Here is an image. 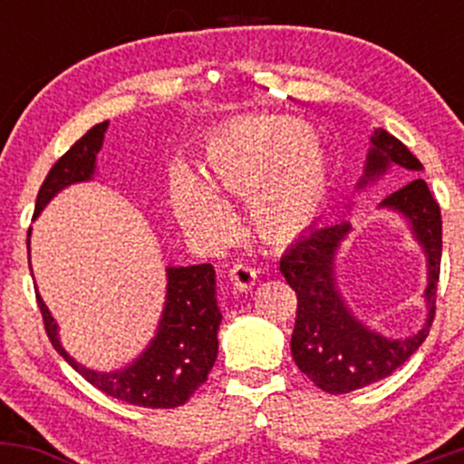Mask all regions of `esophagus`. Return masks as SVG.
<instances>
[{
    "mask_svg": "<svg viewBox=\"0 0 464 464\" xmlns=\"http://www.w3.org/2000/svg\"><path fill=\"white\" fill-rule=\"evenodd\" d=\"M228 279H231V284L239 287V290H248V287L255 285V281H257V270L248 264H236L228 270Z\"/></svg>",
    "mask_w": 464,
    "mask_h": 464,
    "instance_id": "obj_1",
    "label": "esophagus"
}]
</instances>
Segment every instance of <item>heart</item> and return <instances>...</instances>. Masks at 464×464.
I'll return each mask as SVG.
<instances>
[{
    "label": "heart",
    "mask_w": 464,
    "mask_h": 464,
    "mask_svg": "<svg viewBox=\"0 0 464 464\" xmlns=\"http://www.w3.org/2000/svg\"><path fill=\"white\" fill-rule=\"evenodd\" d=\"M216 185L253 194V220L268 239L295 237L321 211L329 165L312 130L299 120L257 117L220 130L207 148ZM174 211L189 236L222 242L233 228L220 196L198 177L179 169L172 179Z\"/></svg>",
    "instance_id": "heart-1"
}]
</instances>
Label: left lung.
<instances>
[{
    "instance_id": "left-lung-1",
    "label": "left lung",
    "mask_w": 464,
    "mask_h": 464,
    "mask_svg": "<svg viewBox=\"0 0 464 464\" xmlns=\"http://www.w3.org/2000/svg\"><path fill=\"white\" fill-rule=\"evenodd\" d=\"M391 165L410 172L423 169L419 159L397 137L384 129H375L358 189L384 177ZM380 207L406 218L428 259V287L423 292L428 316L419 332L406 338H386L366 327L344 303L335 284V253L351 233L349 220L312 225L285 250L279 264L281 275L296 292V323L290 340L292 358L301 372L332 395L358 391L397 371L423 344L434 321L443 250L439 202L434 200L428 183L414 177L401 189L386 196Z\"/></svg>"
}]
</instances>
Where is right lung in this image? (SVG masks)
<instances>
[{"mask_svg": "<svg viewBox=\"0 0 464 464\" xmlns=\"http://www.w3.org/2000/svg\"><path fill=\"white\" fill-rule=\"evenodd\" d=\"M109 121L95 124L84 132L50 169L39 196L34 218L45 209L61 189L73 183L92 180L95 174V154L104 141ZM30 248V239H28ZM168 292L159 321L157 335L150 340L135 362L120 371L100 372L78 364L63 349L58 340V324L44 299L36 292L47 338L67 364H72L89 384L104 395L141 408H177L183 406L207 382L218 358V327L222 314L216 299V270L211 264L168 266Z\"/></svg>", "mask_w": 464, "mask_h": 464, "instance_id": "right-lung-1", "label": "right lung"}]
</instances>
